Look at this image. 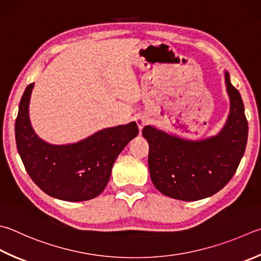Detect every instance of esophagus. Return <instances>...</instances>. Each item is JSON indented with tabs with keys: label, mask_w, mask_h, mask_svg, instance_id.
I'll use <instances>...</instances> for the list:
<instances>
[{
	"label": "esophagus",
	"mask_w": 261,
	"mask_h": 261,
	"mask_svg": "<svg viewBox=\"0 0 261 261\" xmlns=\"http://www.w3.org/2000/svg\"><path fill=\"white\" fill-rule=\"evenodd\" d=\"M136 124L139 126V129L142 130L143 129V127L146 125V118L143 116H140L136 118Z\"/></svg>",
	"instance_id": "34e87169"
}]
</instances>
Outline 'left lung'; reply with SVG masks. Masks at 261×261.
Wrapping results in <instances>:
<instances>
[{
  "label": "left lung",
  "instance_id": "1",
  "mask_svg": "<svg viewBox=\"0 0 261 261\" xmlns=\"http://www.w3.org/2000/svg\"><path fill=\"white\" fill-rule=\"evenodd\" d=\"M229 114L217 135L186 140L145 126L142 135L149 143V170L152 183L162 194L183 201L214 195L237 171L248 141V121L240 92L225 71Z\"/></svg>",
  "mask_w": 261,
  "mask_h": 261
}]
</instances>
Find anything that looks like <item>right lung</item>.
I'll list each match as a JSON object with an SVG mask.
<instances>
[{"mask_svg": "<svg viewBox=\"0 0 261 261\" xmlns=\"http://www.w3.org/2000/svg\"><path fill=\"white\" fill-rule=\"evenodd\" d=\"M33 84L24 90L16 119L17 149L28 175L39 189L59 200L86 201L102 193L114 162L139 134L135 121L105 128L77 143L56 145L43 141L29 119Z\"/></svg>", "mask_w": 261, "mask_h": 261, "instance_id": "right-lung-1", "label": "right lung"}]
</instances>
